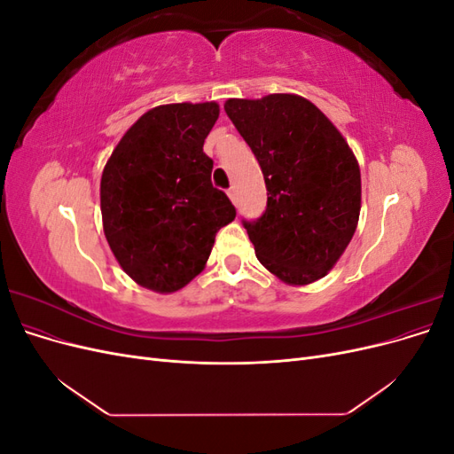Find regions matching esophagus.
Segmentation results:
<instances>
[{
	"label": "esophagus",
	"mask_w": 454,
	"mask_h": 454,
	"mask_svg": "<svg viewBox=\"0 0 454 454\" xmlns=\"http://www.w3.org/2000/svg\"><path fill=\"white\" fill-rule=\"evenodd\" d=\"M227 195H229V199H231L232 202H235V200H237V189L231 187V189L227 191Z\"/></svg>",
	"instance_id": "34e87169"
}]
</instances>
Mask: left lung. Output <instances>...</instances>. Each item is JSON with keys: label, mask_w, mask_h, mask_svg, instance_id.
Listing matches in <instances>:
<instances>
[{"label": "left lung", "mask_w": 454, "mask_h": 454, "mask_svg": "<svg viewBox=\"0 0 454 454\" xmlns=\"http://www.w3.org/2000/svg\"><path fill=\"white\" fill-rule=\"evenodd\" d=\"M225 114L265 177L267 210L244 222L259 263L290 286L324 278L358 227L362 177L352 149L297 94L231 98Z\"/></svg>", "instance_id": "left-lung-1"}]
</instances>
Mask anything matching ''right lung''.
Masks as SVG:
<instances>
[{"mask_svg": "<svg viewBox=\"0 0 454 454\" xmlns=\"http://www.w3.org/2000/svg\"><path fill=\"white\" fill-rule=\"evenodd\" d=\"M215 102L145 112L107 159L100 182L104 235L121 269L147 290H182L204 269L215 232L237 215L212 185L206 136Z\"/></svg>", "mask_w": 454, "mask_h": 454, "instance_id": "right-lung-1", "label": "right lung"}]
</instances>
